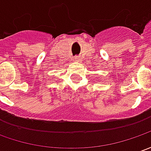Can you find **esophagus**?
Here are the masks:
<instances>
[{
    "mask_svg": "<svg viewBox=\"0 0 151 151\" xmlns=\"http://www.w3.org/2000/svg\"><path fill=\"white\" fill-rule=\"evenodd\" d=\"M74 61L77 62V63H80L81 61H82V58H81L80 56H76L75 58H74Z\"/></svg>",
    "mask_w": 151,
    "mask_h": 151,
    "instance_id": "obj_1",
    "label": "esophagus"
}]
</instances>
